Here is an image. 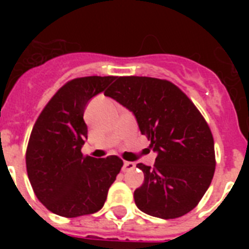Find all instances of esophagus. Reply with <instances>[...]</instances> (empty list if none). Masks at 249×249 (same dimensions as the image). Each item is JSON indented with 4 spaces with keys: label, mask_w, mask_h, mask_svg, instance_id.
Masks as SVG:
<instances>
[{
    "label": "esophagus",
    "mask_w": 249,
    "mask_h": 249,
    "mask_svg": "<svg viewBox=\"0 0 249 249\" xmlns=\"http://www.w3.org/2000/svg\"><path fill=\"white\" fill-rule=\"evenodd\" d=\"M136 167V164L133 163V162H124V163H123V167H122V171L123 172H128V171H132V169L135 168Z\"/></svg>",
    "instance_id": "esophagus-1"
}]
</instances>
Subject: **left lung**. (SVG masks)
<instances>
[{
  "mask_svg": "<svg viewBox=\"0 0 249 249\" xmlns=\"http://www.w3.org/2000/svg\"><path fill=\"white\" fill-rule=\"evenodd\" d=\"M105 96L135 114L157 152L153 167L137 164L144 181L133 195L136 206L163 219L192 211L215 168L212 132L192 101L169 81L137 76L117 77Z\"/></svg>",
  "mask_w": 249,
  "mask_h": 249,
  "instance_id": "1",
  "label": "left lung"
}]
</instances>
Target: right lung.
I'll list each match as a JSON object with an SVG mask.
<instances>
[{
    "label": "right lung",
    "mask_w": 249,
    "mask_h": 249,
    "mask_svg": "<svg viewBox=\"0 0 249 249\" xmlns=\"http://www.w3.org/2000/svg\"><path fill=\"white\" fill-rule=\"evenodd\" d=\"M117 77L74 78L56 92L37 118L26 152L28 179L38 201L54 214L73 218L97 212L123 162L93 158L81 148L87 138L86 106Z\"/></svg>",
    "instance_id": "obj_1"
}]
</instances>
